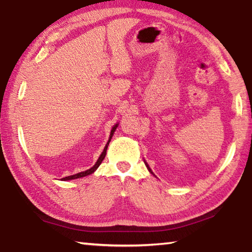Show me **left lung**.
<instances>
[{
    "label": "left lung",
    "mask_w": 252,
    "mask_h": 252,
    "mask_svg": "<svg viewBox=\"0 0 252 252\" xmlns=\"http://www.w3.org/2000/svg\"><path fill=\"white\" fill-rule=\"evenodd\" d=\"M147 167H148V165H147ZM148 169H149V167H148ZM149 171H150V172H151V170H150V169H149Z\"/></svg>",
    "instance_id": "obj_1"
}]
</instances>
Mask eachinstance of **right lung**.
Returning <instances> with one entry per match:
<instances>
[{"label":"right lung","instance_id":"obj_1","mask_svg":"<svg viewBox=\"0 0 252 252\" xmlns=\"http://www.w3.org/2000/svg\"><path fill=\"white\" fill-rule=\"evenodd\" d=\"M117 126H118V125H116L114 126L113 127H112V130H111V134H110V140L108 141V143H106V146H105V148H104V150H103V152H102V155L100 156V158L99 159H97V161H96V163L93 165V167L91 168V169H89V170H87V171H83V172H80V173H76V174H73V176H69V177H65V178H63V180H72V179H78V178H83V177H85V176H89V174H91V173H93L95 171V170L97 169V167H99V165L101 164V162L103 161V159H104V157H105V155H106V149H108V146H109V142L111 141V138H112V135H113V133H114V131H116V129H117Z\"/></svg>","mask_w":252,"mask_h":252}]
</instances>
